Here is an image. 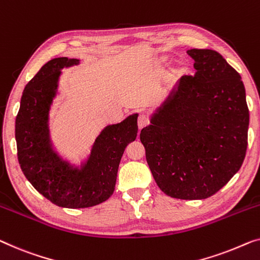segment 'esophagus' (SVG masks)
Instances as JSON below:
<instances>
[{
  "label": "esophagus",
  "mask_w": 260,
  "mask_h": 260,
  "mask_svg": "<svg viewBox=\"0 0 260 260\" xmlns=\"http://www.w3.org/2000/svg\"><path fill=\"white\" fill-rule=\"evenodd\" d=\"M149 123V119H148V116L144 115V114H141L138 116V121H137V124H138V127L139 129H142V127H144L146 124Z\"/></svg>",
  "instance_id": "34e87169"
}]
</instances>
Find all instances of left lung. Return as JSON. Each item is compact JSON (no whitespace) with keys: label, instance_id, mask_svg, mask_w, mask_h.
Instances as JSON below:
<instances>
[{"label":"left lung","instance_id":"left-lung-1","mask_svg":"<svg viewBox=\"0 0 260 260\" xmlns=\"http://www.w3.org/2000/svg\"><path fill=\"white\" fill-rule=\"evenodd\" d=\"M193 76L180 77L141 131L157 185L178 199H205L226 185L247 148L242 77L211 49H190Z\"/></svg>","mask_w":260,"mask_h":260}]
</instances>
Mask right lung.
I'll use <instances>...</instances> for the list:
<instances>
[{
  "instance_id": "right-lung-1",
  "label": "right lung",
  "mask_w": 260,
  "mask_h": 260,
  "mask_svg": "<svg viewBox=\"0 0 260 260\" xmlns=\"http://www.w3.org/2000/svg\"><path fill=\"white\" fill-rule=\"evenodd\" d=\"M78 64L80 59L58 57L41 68L25 85L15 124L18 163L24 176L41 194L68 209L91 208L110 198L124 150L138 131V114H133L105 126L81 164L59 155L50 136L51 105L58 95L62 69Z\"/></svg>"
}]
</instances>
